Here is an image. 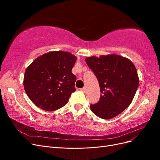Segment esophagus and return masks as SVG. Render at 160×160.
<instances>
[{"label":"esophagus","instance_id":"obj_1","mask_svg":"<svg viewBox=\"0 0 160 160\" xmlns=\"http://www.w3.org/2000/svg\"><path fill=\"white\" fill-rule=\"evenodd\" d=\"M80 90H81V91H83V92H85V88H81V89H80Z\"/></svg>","mask_w":160,"mask_h":160}]
</instances>
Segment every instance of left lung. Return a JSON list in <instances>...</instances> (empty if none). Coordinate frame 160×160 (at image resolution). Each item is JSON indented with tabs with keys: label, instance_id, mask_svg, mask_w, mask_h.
<instances>
[{
	"label": "left lung",
	"instance_id": "8db88e82",
	"mask_svg": "<svg viewBox=\"0 0 160 160\" xmlns=\"http://www.w3.org/2000/svg\"><path fill=\"white\" fill-rule=\"evenodd\" d=\"M99 81L101 97L99 102L90 108L98 117L108 119L128 108L136 93L139 77L133 62L115 54L92 56L85 59Z\"/></svg>",
	"mask_w": 160,
	"mask_h": 160
}]
</instances>
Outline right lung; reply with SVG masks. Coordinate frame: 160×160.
<instances>
[{
    "instance_id": "add662e5",
    "label": "right lung",
    "mask_w": 160,
    "mask_h": 160,
    "mask_svg": "<svg viewBox=\"0 0 160 160\" xmlns=\"http://www.w3.org/2000/svg\"><path fill=\"white\" fill-rule=\"evenodd\" d=\"M77 57L71 52L50 51L38 57L28 66L24 75V89L32 102L52 111L68 103L75 91L76 77L72 73Z\"/></svg>"
}]
</instances>
